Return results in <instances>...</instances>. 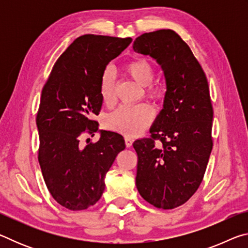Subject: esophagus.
Wrapping results in <instances>:
<instances>
[{"instance_id":"esophagus-1","label":"esophagus","mask_w":248,"mask_h":248,"mask_svg":"<svg viewBox=\"0 0 248 248\" xmlns=\"http://www.w3.org/2000/svg\"><path fill=\"white\" fill-rule=\"evenodd\" d=\"M133 139L132 138H130V137H125L124 138V142H125V145H127V148H130V146L132 145V143H133Z\"/></svg>"}]
</instances>
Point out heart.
<instances>
[{"label": "heart", "mask_w": 248, "mask_h": 248, "mask_svg": "<svg viewBox=\"0 0 248 248\" xmlns=\"http://www.w3.org/2000/svg\"><path fill=\"white\" fill-rule=\"evenodd\" d=\"M124 73L140 86L144 87V97L153 102H158L163 96L162 87L153 83L155 69L146 59H134L124 66ZM100 98L104 105L110 107L115 104V78L111 71L106 70L102 75L99 85ZM153 121V110L149 105L141 104L131 108H119L109 115L105 120L108 129L124 134L125 137H134L142 130L148 128Z\"/></svg>", "instance_id": "1"}]
</instances>
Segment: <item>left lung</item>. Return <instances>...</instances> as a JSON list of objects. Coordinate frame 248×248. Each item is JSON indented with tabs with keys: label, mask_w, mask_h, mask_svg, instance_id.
I'll return each mask as SVG.
<instances>
[{
	"label": "left lung",
	"mask_w": 248,
	"mask_h": 248,
	"mask_svg": "<svg viewBox=\"0 0 248 248\" xmlns=\"http://www.w3.org/2000/svg\"><path fill=\"white\" fill-rule=\"evenodd\" d=\"M133 50L155 59L166 79L164 105L150 138L133 143L137 188L154 207L174 209L199 188L213 146L208 79L189 46L171 29L143 33Z\"/></svg>",
	"instance_id": "left-lung-1"
}]
</instances>
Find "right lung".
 Returning a JSON list of instances; mask_svg holds the SVG:
<instances>
[{
    "label": "right lung",
    "mask_w": 248,
    "mask_h": 248,
    "mask_svg": "<svg viewBox=\"0 0 248 248\" xmlns=\"http://www.w3.org/2000/svg\"><path fill=\"white\" fill-rule=\"evenodd\" d=\"M131 38L83 35L54 63L41 92L36 123L38 161L53 199L69 210H85L105 189V175L124 150L121 134L100 130L97 142L82 144L98 123L92 117L102 109L100 78L106 65L131 44Z\"/></svg>",
    "instance_id": "add662e5"
}]
</instances>
